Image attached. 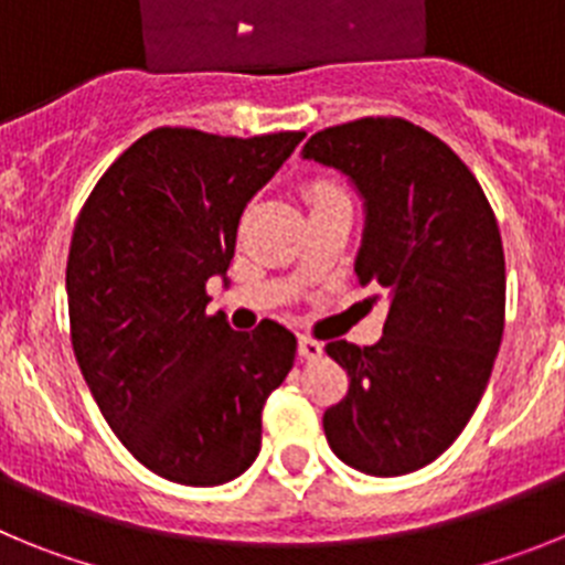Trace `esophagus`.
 <instances>
[{"label":"esophagus","instance_id":"obj_1","mask_svg":"<svg viewBox=\"0 0 565 565\" xmlns=\"http://www.w3.org/2000/svg\"><path fill=\"white\" fill-rule=\"evenodd\" d=\"M297 351H299V356H302V359H319V356H322V344H319L317 339H311V337H299Z\"/></svg>","mask_w":565,"mask_h":565}]
</instances>
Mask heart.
<instances>
[{"label": "heart", "mask_w": 565, "mask_h": 565, "mask_svg": "<svg viewBox=\"0 0 565 565\" xmlns=\"http://www.w3.org/2000/svg\"><path fill=\"white\" fill-rule=\"evenodd\" d=\"M308 201L311 203H319V201H328V198H337V189L331 186V183H326V181H319V183H311V186H308Z\"/></svg>", "instance_id": "1"}]
</instances>
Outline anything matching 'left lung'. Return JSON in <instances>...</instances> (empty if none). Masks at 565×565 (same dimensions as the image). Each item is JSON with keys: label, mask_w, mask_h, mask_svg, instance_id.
<instances>
[{"label": "left lung", "mask_w": 565, "mask_h": 565, "mask_svg": "<svg viewBox=\"0 0 565 565\" xmlns=\"http://www.w3.org/2000/svg\"><path fill=\"white\" fill-rule=\"evenodd\" d=\"M302 158L356 186L364 232L353 271L387 299L376 344H326L351 376L322 416L326 438L348 467L407 476L461 436L487 391L507 308L495 214L461 158L404 118L328 127Z\"/></svg>", "instance_id": "8db88e82"}]
</instances>
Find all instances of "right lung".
I'll list each match as a JSON object with an SVG mask.
<instances>
[{
    "mask_svg": "<svg viewBox=\"0 0 565 565\" xmlns=\"http://www.w3.org/2000/svg\"><path fill=\"white\" fill-rule=\"evenodd\" d=\"M306 132L223 138L147 132L102 174L67 257L73 351L113 433L154 476L217 487L263 441V404L294 367L297 337L274 319L234 331L209 317L239 214Z\"/></svg>",
    "mask_w": 565,
    "mask_h": 565,
    "instance_id": "1",
    "label": "right lung"
}]
</instances>
